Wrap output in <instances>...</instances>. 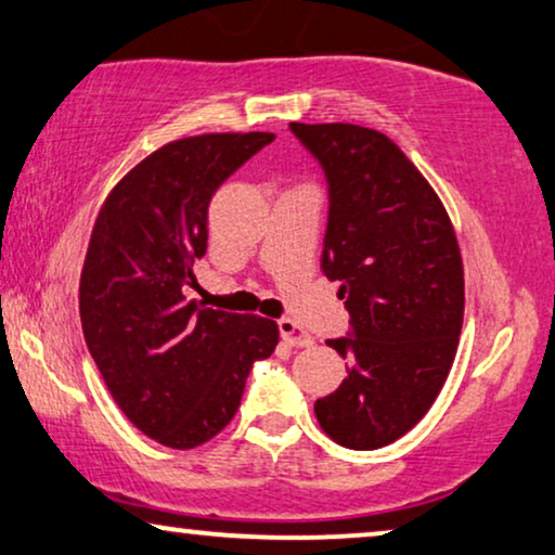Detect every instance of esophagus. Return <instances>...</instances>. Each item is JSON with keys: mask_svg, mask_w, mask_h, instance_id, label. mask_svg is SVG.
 Returning <instances> with one entry per match:
<instances>
[{"mask_svg": "<svg viewBox=\"0 0 555 555\" xmlns=\"http://www.w3.org/2000/svg\"><path fill=\"white\" fill-rule=\"evenodd\" d=\"M278 330H280V337L288 341L291 347H309V345H313V337H309V334L300 330L298 321L280 319L278 321Z\"/></svg>", "mask_w": 555, "mask_h": 555, "instance_id": "1", "label": "esophagus"}]
</instances>
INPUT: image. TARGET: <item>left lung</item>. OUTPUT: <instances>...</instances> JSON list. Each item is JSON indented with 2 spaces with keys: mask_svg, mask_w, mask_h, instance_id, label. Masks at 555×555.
I'll return each instance as SVG.
<instances>
[{
  "mask_svg": "<svg viewBox=\"0 0 555 555\" xmlns=\"http://www.w3.org/2000/svg\"><path fill=\"white\" fill-rule=\"evenodd\" d=\"M330 180L321 270L339 283L354 337L337 391L313 403L334 442L375 450L406 435L440 396L463 326L466 283L453 221L433 184L386 133L352 122H291Z\"/></svg>",
  "mask_w": 555,
  "mask_h": 555,
  "instance_id": "left-lung-1",
  "label": "left lung"
}]
</instances>
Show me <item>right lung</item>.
I'll use <instances>...</instances> for the list:
<instances>
[{
  "label": "right lung",
  "mask_w": 555,
  "mask_h": 555,
  "mask_svg": "<svg viewBox=\"0 0 555 555\" xmlns=\"http://www.w3.org/2000/svg\"><path fill=\"white\" fill-rule=\"evenodd\" d=\"M272 133L164 143L102 203L79 280L89 354L131 424L175 450L234 420L251 362L275 352V321L184 298L208 246V203Z\"/></svg>",
  "instance_id": "obj_1"
}]
</instances>
